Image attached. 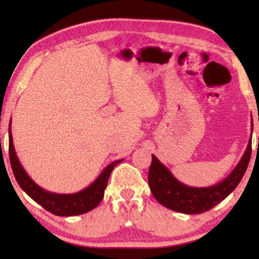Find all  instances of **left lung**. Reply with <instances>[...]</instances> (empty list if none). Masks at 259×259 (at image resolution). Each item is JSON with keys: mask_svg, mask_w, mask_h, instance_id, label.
<instances>
[{"mask_svg": "<svg viewBox=\"0 0 259 259\" xmlns=\"http://www.w3.org/2000/svg\"><path fill=\"white\" fill-rule=\"evenodd\" d=\"M253 123L251 122V131ZM252 134L243 157L233 171L221 183L207 187H191L180 183L159 159L152 154L148 171V185L151 192L161 205L169 210L185 214L203 213L224 200L238 186L249 165Z\"/></svg>", "mask_w": 259, "mask_h": 259, "instance_id": "8db88e82", "label": "left lung"}]
</instances>
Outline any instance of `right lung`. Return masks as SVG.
<instances>
[{
	"label": "right lung",
	"mask_w": 259,
	"mask_h": 259,
	"mask_svg": "<svg viewBox=\"0 0 259 259\" xmlns=\"http://www.w3.org/2000/svg\"><path fill=\"white\" fill-rule=\"evenodd\" d=\"M9 158L12 168L15 176L16 182L19 183L21 189L29 196L31 199L40 204L46 210L52 212L53 214L60 217H70V215L83 214L86 212L93 210L100 204L105 194V189L107 187L109 176L113 168L120 164L123 159L115 160L109 164L100 176L86 189L79 191L76 193H55L42 189L33 179L28 176L26 169L22 167L17 158L15 147L13 143L12 136V120L9 123Z\"/></svg>",
	"instance_id": "add662e5"
}]
</instances>
